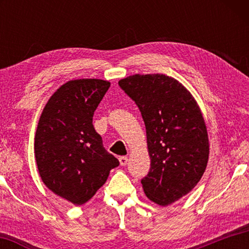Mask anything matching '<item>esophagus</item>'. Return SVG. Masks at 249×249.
Segmentation results:
<instances>
[{
    "instance_id": "esophagus-1",
    "label": "esophagus",
    "mask_w": 249,
    "mask_h": 249,
    "mask_svg": "<svg viewBox=\"0 0 249 249\" xmlns=\"http://www.w3.org/2000/svg\"><path fill=\"white\" fill-rule=\"evenodd\" d=\"M119 160H120L121 166H126V165H127L128 158L126 157V156H122V157H120V158H119Z\"/></svg>"
}]
</instances>
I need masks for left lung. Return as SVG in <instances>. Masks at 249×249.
<instances>
[{
  "label": "left lung",
  "instance_id": "1",
  "mask_svg": "<svg viewBox=\"0 0 249 249\" xmlns=\"http://www.w3.org/2000/svg\"><path fill=\"white\" fill-rule=\"evenodd\" d=\"M140 108L150 157L142 179L146 196L161 206L187 196L209 160L206 125L196 101L178 80L165 74H134L119 81Z\"/></svg>",
  "mask_w": 249,
  "mask_h": 249
}]
</instances>
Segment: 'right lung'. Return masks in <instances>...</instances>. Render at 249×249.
<instances>
[{
	"label": "right lung",
	"mask_w": 249,
	"mask_h": 249,
	"mask_svg": "<svg viewBox=\"0 0 249 249\" xmlns=\"http://www.w3.org/2000/svg\"><path fill=\"white\" fill-rule=\"evenodd\" d=\"M111 83L71 80L45 105L35 135V158L41 180L54 195L81 205L120 165L107 153L92 124L94 111Z\"/></svg>",
	"instance_id": "1"
}]
</instances>
